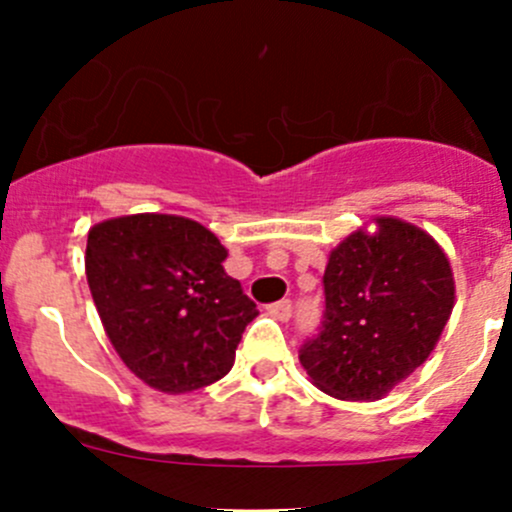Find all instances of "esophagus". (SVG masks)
Instances as JSON below:
<instances>
[{
	"label": "esophagus",
	"instance_id": "34e87169",
	"mask_svg": "<svg viewBox=\"0 0 512 512\" xmlns=\"http://www.w3.org/2000/svg\"><path fill=\"white\" fill-rule=\"evenodd\" d=\"M267 312H270V317H275L277 322H287V319L292 317V302H289V299H282V302L270 304Z\"/></svg>",
	"mask_w": 512,
	"mask_h": 512
}]
</instances>
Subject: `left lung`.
Returning <instances> with one entry per match:
<instances>
[{"label": "left lung", "mask_w": 512, "mask_h": 512, "mask_svg": "<svg viewBox=\"0 0 512 512\" xmlns=\"http://www.w3.org/2000/svg\"><path fill=\"white\" fill-rule=\"evenodd\" d=\"M329 252L322 332L299 364L324 394L384 399L431 356L456 304L443 247L426 230L381 215Z\"/></svg>", "instance_id": "obj_1"}]
</instances>
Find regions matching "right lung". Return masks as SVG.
Segmentation results:
<instances>
[{
  "label": "right lung",
  "instance_id": "right-lung-1",
  "mask_svg": "<svg viewBox=\"0 0 512 512\" xmlns=\"http://www.w3.org/2000/svg\"><path fill=\"white\" fill-rule=\"evenodd\" d=\"M227 250L180 215L103 220L86 240L91 297L123 364L151 389L190 394L223 379L257 307L225 272Z\"/></svg>",
  "mask_w": 512,
  "mask_h": 512
}]
</instances>
